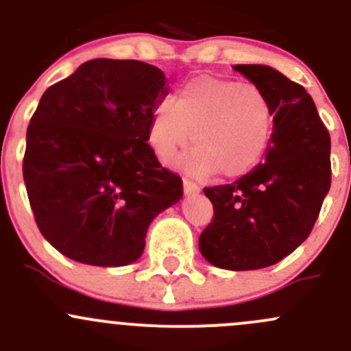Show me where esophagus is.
Wrapping results in <instances>:
<instances>
[{
  "label": "esophagus",
  "mask_w": 351,
  "mask_h": 351,
  "mask_svg": "<svg viewBox=\"0 0 351 351\" xmlns=\"http://www.w3.org/2000/svg\"><path fill=\"white\" fill-rule=\"evenodd\" d=\"M183 190H185V195H197L200 193V186L197 183L190 182V180H183Z\"/></svg>",
  "instance_id": "obj_1"
}]
</instances>
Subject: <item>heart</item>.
Instances as JSON below:
<instances>
[{
    "instance_id": "b5f03b06",
    "label": "heart",
    "mask_w": 351,
    "mask_h": 351,
    "mask_svg": "<svg viewBox=\"0 0 351 351\" xmlns=\"http://www.w3.org/2000/svg\"><path fill=\"white\" fill-rule=\"evenodd\" d=\"M271 129L270 98L258 84L198 74L180 84L171 105L154 110L147 141L159 158L169 159L192 139L195 149L182 161L183 169L234 180L260 162Z\"/></svg>"
}]
</instances>
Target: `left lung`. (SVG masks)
I'll list each match as a JSON object with an SVG mask.
<instances>
[{"label":"left lung","instance_id":"left-lung-1","mask_svg":"<svg viewBox=\"0 0 351 351\" xmlns=\"http://www.w3.org/2000/svg\"><path fill=\"white\" fill-rule=\"evenodd\" d=\"M270 98L274 132L265 159L231 185L204 189L214 219L198 247L232 271L271 267L311 234L331 185V139L304 86L265 64H236Z\"/></svg>","mask_w":351,"mask_h":351}]
</instances>
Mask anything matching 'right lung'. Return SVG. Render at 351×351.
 Returning <instances> with one entry per match:
<instances>
[{"label": "right lung", "mask_w": 351, "mask_h": 351, "mask_svg": "<svg viewBox=\"0 0 351 351\" xmlns=\"http://www.w3.org/2000/svg\"><path fill=\"white\" fill-rule=\"evenodd\" d=\"M168 80L141 61L91 59L42 95L23 180L35 222L59 253L95 267L143 254L153 219L183 197L147 144Z\"/></svg>", "instance_id": "1"}]
</instances>
